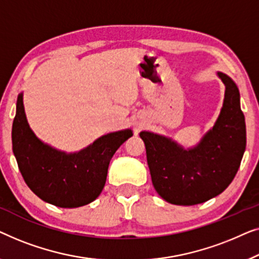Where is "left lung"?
<instances>
[{
    "label": "left lung",
    "instance_id": "left-lung-1",
    "mask_svg": "<svg viewBox=\"0 0 259 259\" xmlns=\"http://www.w3.org/2000/svg\"><path fill=\"white\" fill-rule=\"evenodd\" d=\"M225 85L223 107L212 129L185 150L171 138L142 131L155 190L176 205L201 204L222 194L237 174L246 145L245 118L236 83L217 72Z\"/></svg>",
    "mask_w": 259,
    "mask_h": 259
}]
</instances>
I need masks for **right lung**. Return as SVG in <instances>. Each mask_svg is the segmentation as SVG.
<instances>
[{
    "instance_id": "obj_1",
    "label": "right lung",
    "mask_w": 259,
    "mask_h": 259,
    "mask_svg": "<svg viewBox=\"0 0 259 259\" xmlns=\"http://www.w3.org/2000/svg\"><path fill=\"white\" fill-rule=\"evenodd\" d=\"M133 136L130 129L97 138L93 144L67 154L39 141L25 117L23 95L13 122V151L24 182L42 201L60 207H78L95 201L103 190L109 163Z\"/></svg>"
}]
</instances>
